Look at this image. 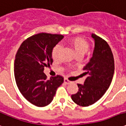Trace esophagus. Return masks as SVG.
I'll return each mask as SVG.
<instances>
[{
    "mask_svg": "<svg viewBox=\"0 0 126 126\" xmlns=\"http://www.w3.org/2000/svg\"><path fill=\"white\" fill-rule=\"evenodd\" d=\"M64 83H66V84H69V83H71V81H69L67 78H65V79H64Z\"/></svg>",
    "mask_w": 126,
    "mask_h": 126,
    "instance_id": "obj_1",
    "label": "esophagus"
}]
</instances>
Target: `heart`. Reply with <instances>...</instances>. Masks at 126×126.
<instances>
[{"mask_svg": "<svg viewBox=\"0 0 126 126\" xmlns=\"http://www.w3.org/2000/svg\"><path fill=\"white\" fill-rule=\"evenodd\" d=\"M69 43L73 49L76 55L83 56L89 49V43L81 37L72 38L69 41ZM61 47L60 45H57L52 50V57L53 59H57L59 55Z\"/></svg>", "mask_w": 126, "mask_h": 126, "instance_id": "heart-1", "label": "heart"}]
</instances>
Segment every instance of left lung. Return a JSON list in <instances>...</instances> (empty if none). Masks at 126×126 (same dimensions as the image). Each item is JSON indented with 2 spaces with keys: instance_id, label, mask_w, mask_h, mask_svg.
I'll return each mask as SVG.
<instances>
[{
  "instance_id": "obj_1",
  "label": "left lung",
  "mask_w": 126,
  "mask_h": 126,
  "mask_svg": "<svg viewBox=\"0 0 126 126\" xmlns=\"http://www.w3.org/2000/svg\"><path fill=\"white\" fill-rule=\"evenodd\" d=\"M92 37L95 41L93 56L83 69L87 78L83 85L77 84L78 92L71 95L73 101L82 107L91 106L103 96L114 73V59L109 45L96 34Z\"/></svg>"
}]
</instances>
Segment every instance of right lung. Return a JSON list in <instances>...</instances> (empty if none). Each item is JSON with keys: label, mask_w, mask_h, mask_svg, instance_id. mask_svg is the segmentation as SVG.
Wrapping results in <instances>:
<instances>
[{"label": "right lung", "mask_w": 126, "mask_h": 126, "mask_svg": "<svg viewBox=\"0 0 126 126\" xmlns=\"http://www.w3.org/2000/svg\"><path fill=\"white\" fill-rule=\"evenodd\" d=\"M63 35L41 32L24 41L16 54L14 73L19 91L27 101L45 107L53 101L59 87L64 81L61 75L47 79L45 67L53 63L52 50Z\"/></svg>", "instance_id": "add662e5"}]
</instances>
